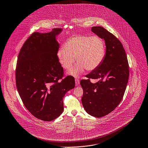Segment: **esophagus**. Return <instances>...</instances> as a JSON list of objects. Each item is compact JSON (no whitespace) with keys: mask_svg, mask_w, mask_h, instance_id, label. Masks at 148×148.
Segmentation results:
<instances>
[{"mask_svg":"<svg viewBox=\"0 0 148 148\" xmlns=\"http://www.w3.org/2000/svg\"><path fill=\"white\" fill-rule=\"evenodd\" d=\"M75 80V85L76 86H78V84H79V79L76 78Z\"/></svg>","mask_w":148,"mask_h":148,"instance_id":"34e87169","label":"esophagus"}]
</instances>
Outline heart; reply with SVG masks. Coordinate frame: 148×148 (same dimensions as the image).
Returning a JSON list of instances; mask_svg holds the SVG:
<instances>
[{"mask_svg": "<svg viewBox=\"0 0 148 148\" xmlns=\"http://www.w3.org/2000/svg\"><path fill=\"white\" fill-rule=\"evenodd\" d=\"M106 54V46L103 40L99 36H75L69 39L60 49L57 58L65 70L70 69L75 61L78 63L69 74L78 77L85 69L92 71L102 63Z\"/></svg>", "mask_w": 148, "mask_h": 148, "instance_id": "1", "label": "heart"}]
</instances>
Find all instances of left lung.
Listing matches in <instances>:
<instances>
[{
	"instance_id": "left-lung-1",
	"label": "left lung",
	"mask_w": 148,
	"mask_h": 148,
	"mask_svg": "<svg viewBox=\"0 0 148 148\" xmlns=\"http://www.w3.org/2000/svg\"><path fill=\"white\" fill-rule=\"evenodd\" d=\"M91 31L103 39L106 54L102 63L82 79V104L91 116L101 117L113 111L122 101L128 83L129 69L123 45L112 34L102 26H94ZM89 78L97 79L91 84Z\"/></svg>"
}]
</instances>
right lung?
Wrapping results in <instances>:
<instances>
[{"label":"right lung","instance_id":"obj_1","mask_svg":"<svg viewBox=\"0 0 148 148\" xmlns=\"http://www.w3.org/2000/svg\"><path fill=\"white\" fill-rule=\"evenodd\" d=\"M61 28L48 33L34 32L19 52L16 69V84L19 96L28 111L47 122L59 117L64 110L63 98L75 87V79L63 76L58 61L60 44L56 37Z\"/></svg>","mask_w":148,"mask_h":148}]
</instances>
